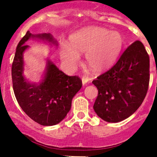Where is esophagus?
I'll return each mask as SVG.
<instances>
[{
    "mask_svg": "<svg viewBox=\"0 0 157 157\" xmlns=\"http://www.w3.org/2000/svg\"><path fill=\"white\" fill-rule=\"evenodd\" d=\"M89 80H90V77H88V76L83 75V77H82V83H83V85L86 84V83L89 82Z\"/></svg>",
    "mask_w": 157,
    "mask_h": 157,
    "instance_id": "34e87169",
    "label": "esophagus"
}]
</instances>
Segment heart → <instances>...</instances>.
<instances>
[{
	"instance_id": "1",
	"label": "heart",
	"mask_w": 157,
	"mask_h": 157,
	"mask_svg": "<svg viewBox=\"0 0 157 157\" xmlns=\"http://www.w3.org/2000/svg\"><path fill=\"white\" fill-rule=\"evenodd\" d=\"M71 45L61 43L60 56L65 66L75 69L80 60L79 53H86L88 66L94 71H100L112 65L119 57L124 44L121 33L102 27H88L73 35Z\"/></svg>"
}]
</instances>
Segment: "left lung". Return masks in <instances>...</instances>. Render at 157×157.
<instances>
[{
  "instance_id": "obj_1",
  "label": "left lung",
  "mask_w": 157,
  "mask_h": 157,
  "mask_svg": "<svg viewBox=\"0 0 157 157\" xmlns=\"http://www.w3.org/2000/svg\"><path fill=\"white\" fill-rule=\"evenodd\" d=\"M150 82V57L140 40L125 50L112 67L92 83L98 90L94 109L102 120L121 122L140 106Z\"/></svg>"
}]
</instances>
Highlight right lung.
<instances>
[{"mask_svg": "<svg viewBox=\"0 0 157 157\" xmlns=\"http://www.w3.org/2000/svg\"><path fill=\"white\" fill-rule=\"evenodd\" d=\"M30 37L57 45L51 33H26L18 43L12 63L13 92L20 106L30 119L43 126L56 125L71 109L72 99L81 88L82 80L78 76L66 75L48 60L43 80L38 84L27 81L23 75V54L29 47L25 42Z\"/></svg>", "mask_w": 157, "mask_h": 157, "instance_id": "1", "label": "right lung"}]
</instances>
